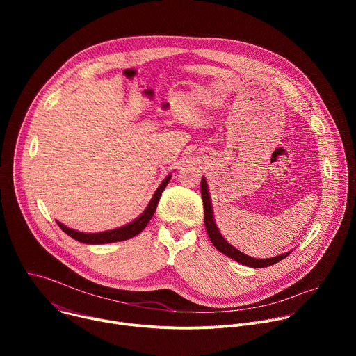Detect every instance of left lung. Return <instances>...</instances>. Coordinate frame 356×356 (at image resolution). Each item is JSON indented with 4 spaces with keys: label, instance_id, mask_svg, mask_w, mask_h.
<instances>
[{
    "label": "left lung",
    "instance_id": "1",
    "mask_svg": "<svg viewBox=\"0 0 356 356\" xmlns=\"http://www.w3.org/2000/svg\"><path fill=\"white\" fill-rule=\"evenodd\" d=\"M201 197H202V202H204V224H206V229L207 234L210 236V241L213 242V245L221 252L224 253L225 257L234 259L235 262L249 266V268H266L270 265H275L277 262H280L282 259H284L286 257H289V253H291V250L282 253V255L273 257V258H268V259H259V258H252L245 255L241 250H238L235 246H232L220 232L217 224H216V218H214V213H213V202H211V195H210V190H209V184H207V179L202 176L201 177Z\"/></svg>",
    "mask_w": 356,
    "mask_h": 356
}]
</instances>
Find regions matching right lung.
I'll list each match as a JSON object with an SVG mask.
<instances>
[{"label":"right lung","mask_w":356,"mask_h":356,"mask_svg":"<svg viewBox=\"0 0 356 356\" xmlns=\"http://www.w3.org/2000/svg\"><path fill=\"white\" fill-rule=\"evenodd\" d=\"M172 175H168L163 181L159 184V187L156 188L155 194L152 195L149 204L146 206V209L143 210V213L140 216H138L135 220H132L131 222L114 228V229H108V231H103V232H81L73 228L66 227L65 224H62L60 221H56L58 225L62 228V231H65L69 236H72L73 239L83 242V243H88V245H101V243H111V242H120V241H127L135 235H138L139 232H142L145 229V227L147 225V222L150 221V218L154 217L158 202L161 200V195L163 193V190L166 188L169 180H170Z\"/></svg>","instance_id":"right-lung-1"}]
</instances>
